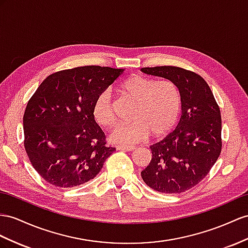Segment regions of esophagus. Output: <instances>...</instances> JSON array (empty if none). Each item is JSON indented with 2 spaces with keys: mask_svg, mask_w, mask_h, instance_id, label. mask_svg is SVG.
Listing matches in <instances>:
<instances>
[{
  "mask_svg": "<svg viewBox=\"0 0 248 248\" xmlns=\"http://www.w3.org/2000/svg\"><path fill=\"white\" fill-rule=\"evenodd\" d=\"M135 147H130V145H119V147H117V150H120V151H128V152H133L135 151Z\"/></svg>",
  "mask_w": 248,
  "mask_h": 248,
  "instance_id": "obj_1",
  "label": "esophagus"
}]
</instances>
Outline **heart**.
I'll return each mask as SVG.
<instances>
[{
    "label": "heart",
    "mask_w": 248,
    "mask_h": 248,
    "mask_svg": "<svg viewBox=\"0 0 248 248\" xmlns=\"http://www.w3.org/2000/svg\"><path fill=\"white\" fill-rule=\"evenodd\" d=\"M118 91L136 103L132 113L134 122L117 126L109 136L111 142L131 145L144 140L150 134L157 139L163 138L178 124L182 94L174 81L133 75L120 82ZM92 116L105 129H112L116 124L117 116L110 90H103L95 97Z\"/></svg>",
    "instance_id": "obj_1"
}]
</instances>
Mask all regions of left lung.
<instances>
[{"instance_id":"obj_1","label":"left lung","mask_w":248,"mask_h":248,"mask_svg":"<svg viewBox=\"0 0 248 248\" xmlns=\"http://www.w3.org/2000/svg\"><path fill=\"white\" fill-rule=\"evenodd\" d=\"M145 74L174 81L182 94L176 129L151 145L152 160L141 172L145 185L159 193L180 194L204 178L221 153V113L200 75L182 68H141Z\"/></svg>"}]
</instances>
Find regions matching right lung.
I'll use <instances>...</instances> for the list:
<instances>
[{
	"label": "right lung",
	"instance_id": "right-lung-1",
	"mask_svg": "<svg viewBox=\"0 0 248 248\" xmlns=\"http://www.w3.org/2000/svg\"><path fill=\"white\" fill-rule=\"evenodd\" d=\"M124 71L99 66L62 70L49 75L29 99L23 117L25 150L50 185H84L115 151L106 145L92 106L97 94Z\"/></svg>",
	"mask_w": 248,
	"mask_h": 248
}]
</instances>
